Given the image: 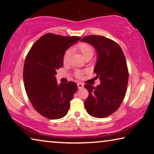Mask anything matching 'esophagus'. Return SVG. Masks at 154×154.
<instances>
[{"mask_svg":"<svg viewBox=\"0 0 154 154\" xmlns=\"http://www.w3.org/2000/svg\"><path fill=\"white\" fill-rule=\"evenodd\" d=\"M77 86H78V88H79V89H82L83 88H84V85H83L82 83H78Z\"/></svg>","mask_w":154,"mask_h":154,"instance_id":"1","label":"esophagus"}]
</instances>
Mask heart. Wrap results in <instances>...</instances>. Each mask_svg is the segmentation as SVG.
<instances>
[{
	"label": "heart",
	"instance_id": "heart-1",
	"mask_svg": "<svg viewBox=\"0 0 154 154\" xmlns=\"http://www.w3.org/2000/svg\"><path fill=\"white\" fill-rule=\"evenodd\" d=\"M73 49L79 51V52L83 55V57H84V59H88V58L91 59L92 55L94 54L93 48L92 47L91 45H90L89 44L87 43L82 42L78 44L77 46H75ZM70 55H71V51L70 50H67L64 53V57H63V61H64V63H67L68 62V60L70 59ZM82 71L77 70L76 72V76L78 77H81L82 76Z\"/></svg>",
	"mask_w": 154,
	"mask_h": 154
}]
</instances>
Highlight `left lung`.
I'll return each mask as SVG.
<instances>
[{"mask_svg": "<svg viewBox=\"0 0 154 154\" xmlns=\"http://www.w3.org/2000/svg\"><path fill=\"white\" fill-rule=\"evenodd\" d=\"M81 42L90 44L96 50L94 72L101 82L96 88L84 86L89 92L85 108L90 116L105 118L117 110L125 97L129 77L125 55L118 44L103 36L88 35Z\"/></svg>", "mask_w": 154, "mask_h": 154, "instance_id": "left-lung-1", "label": "left lung"}]
</instances>
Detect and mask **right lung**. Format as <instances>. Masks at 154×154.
Masks as SVG:
<instances>
[{"label": "right lung", "instance_id": "1", "mask_svg": "<svg viewBox=\"0 0 154 154\" xmlns=\"http://www.w3.org/2000/svg\"><path fill=\"white\" fill-rule=\"evenodd\" d=\"M80 39L46 33L34 43L26 55L23 70L26 94L34 109L46 118L58 119L68 113L77 85L73 82L58 84L56 70L63 66L66 51Z\"/></svg>", "mask_w": 154, "mask_h": 154}]
</instances>
